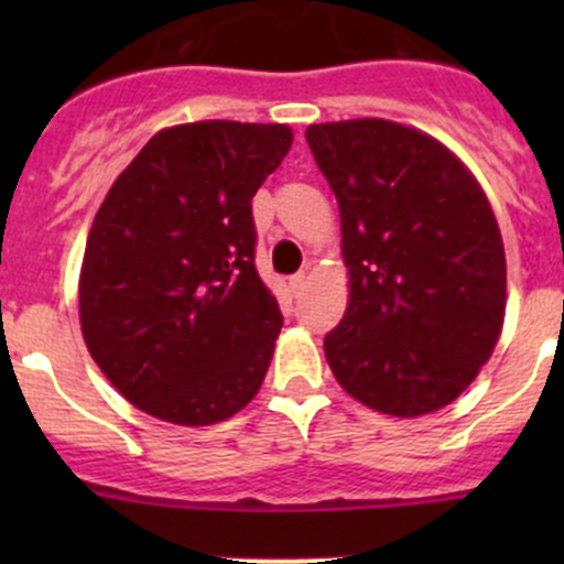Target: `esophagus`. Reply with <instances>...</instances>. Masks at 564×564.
<instances>
[{
    "label": "esophagus",
    "instance_id": "1",
    "mask_svg": "<svg viewBox=\"0 0 564 564\" xmlns=\"http://www.w3.org/2000/svg\"><path fill=\"white\" fill-rule=\"evenodd\" d=\"M305 283H308V278H305V272H297V275L289 278V289H292L294 297H300V294H303Z\"/></svg>",
    "mask_w": 564,
    "mask_h": 564
}]
</instances>
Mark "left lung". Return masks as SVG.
I'll list each match as a JSON object with an SVG mask.
<instances>
[{
    "label": "left lung",
    "mask_w": 564,
    "mask_h": 564,
    "mask_svg": "<svg viewBox=\"0 0 564 564\" xmlns=\"http://www.w3.org/2000/svg\"><path fill=\"white\" fill-rule=\"evenodd\" d=\"M340 209L349 308L324 355L377 412H436L475 382L505 322V248L477 180L447 147L388 119L311 124Z\"/></svg>",
    "instance_id": "left-lung-1"
}]
</instances>
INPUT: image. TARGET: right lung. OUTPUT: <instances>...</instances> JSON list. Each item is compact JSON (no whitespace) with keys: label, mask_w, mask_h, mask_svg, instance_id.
Wrapping results in <instances>:
<instances>
[{"label":"right lung","mask_w":564,"mask_h":564,"mask_svg":"<svg viewBox=\"0 0 564 564\" xmlns=\"http://www.w3.org/2000/svg\"><path fill=\"white\" fill-rule=\"evenodd\" d=\"M289 147L286 124H176L100 204L78 281L82 333L108 382L152 417L220 423L264 382L283 316L253 264L250 198Z\"/></svg>","instance_id":"add662e5"}]
</instances>
